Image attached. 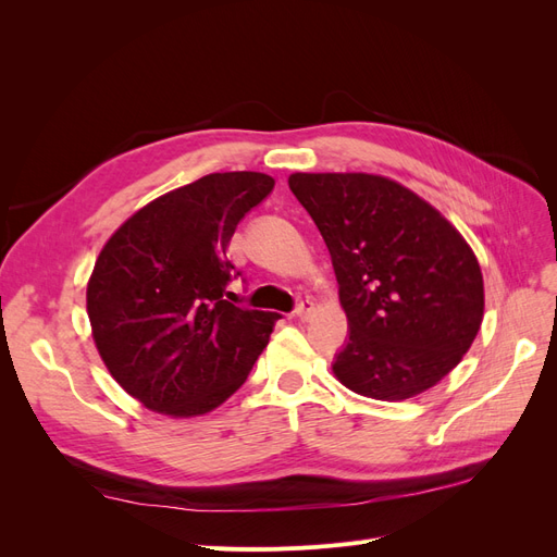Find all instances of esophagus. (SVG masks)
I'll return each mask as SVG.
<instances>
[{
    "label": "esophagus",
    "instance_id": "esophagus-1",
    "mask_svg": "<svg viewBox=\"0 0 557 557\" xmlns=\"http://www.w3.org/2000/svg\"><path fill=\"white\" fill-rule=\"evenodd\" d=\"M311 313H313V301H311V299H301V301H297V307H295V315H297V318L307 320Z\"/></svg>",
    "mask_w": 557,
    "mask_h": 557
}]
</instances>
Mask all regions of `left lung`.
<instances>
[{"label": "left lung", "mask_w": 557, "mask_h": 557, "mask_svg": "<svg viewBox=\"0 0 557 557\" xmlns=\"http://www.w3.org/2000/svg\"><path fill=\"white\" fill-rule=\"evenodd\" d=\"M288 185L323 234L348 318L336 379L383 401L440 383L483 320L481 267L462 234L383 176L293 174Z\"/></svg>", "instance_id": "left-lung-1"}]
</instances>
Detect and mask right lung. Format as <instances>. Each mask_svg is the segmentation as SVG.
I'll return each mask as SVG.
<instances>
[{
	"label": "right lung",
	"instance_id": "1",
	"mask_svg": "<svg viewBox=\"0 0 557 557\" xmlns=\"http://www.w3.org/2000/svg\"><path fill=\"white\" fill-rule=\"evenodd\" d=\"M272 190L258 172L201 176L134 213L99 252L88 283L95 344L144 407L199 416L248 379L281 315L232 305L227 285L242 272L225 250Z\"/></svg>",
	"mask_w": 557,
	"mask_h": 557
}]
</instances>
